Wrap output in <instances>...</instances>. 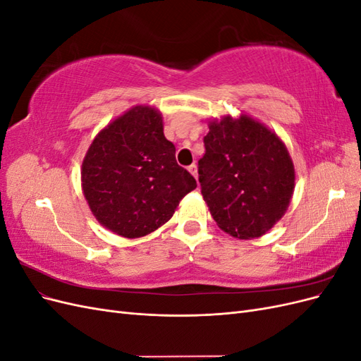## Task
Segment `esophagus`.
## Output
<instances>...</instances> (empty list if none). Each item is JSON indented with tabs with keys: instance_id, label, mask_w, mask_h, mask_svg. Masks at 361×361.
<instances>
[{
	"instance_id": "obj_1",
	"label": "esophagus",
	"mask_w": 361,
	"mask_h": 361,
	"mask_svg": "<svg viewBox=\"0 0 361 361\" xmlns=\"http://www.w3.org/2000/svg\"><path fill=\"white\" fill-rule=\"evenodd\" d=\"M188 171L192 174L195 179H197V166H195V164H191V166L188 167Z\"/></svg>"
}]
</instances>
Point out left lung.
Segmentation results:
<instances>
[{"label": "left lung", "instance_id": "left-lung-1", "mask_svg": "<svg viewBox=\"0 0 361 361\" xmlns=\"http://www.w3.org/2000/svg\"><path fill=\"white\" fill-rule=\"evenodd\" d=\"M203 143L199 182L215 223L239 239L262 236L286 212L293 192L286 146L247 116L209 123Z\"/></svg>", "mask_w": 361, "mask_h": 361}]
</instances>
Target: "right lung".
I'll list each match as a JSON object with an SVG mask.
<instances>
[{"instance_id":"obj_1","label":"right lung","mask_w":361,"mask_h":361,"mask_svg":"<svg viewBox=\"0 0 361 361\" xmlns=\"http://www.w3.org/2000/svg\"><path fill=\"white\" fill-rule=\"evenodd\" d=\"M162 117L135 106L102 129L82 162V191L97 221L125 238H140L167 223L197 187L176 162Z\"/></svg>"}]
</instances>
